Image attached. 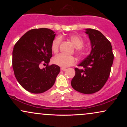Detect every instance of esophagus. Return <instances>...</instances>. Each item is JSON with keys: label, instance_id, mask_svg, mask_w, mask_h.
Returning <instances> with one entry per match:
<instances>
[{"label": "esophagus", "instance_id": "esophagus-1", "mask_svg": "<svg viewBox=\"0 0 127 127\" xmlns=\"http://www.w3.org/2000/svg\"><path fill=\"white\" fill-rule=\"evenodd\" d=\"M67 69L65 68H61V70H62V71H65Z\"/></svg>", "mask_w": 127, "mask_h": 127}]
</instances>
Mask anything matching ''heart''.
Wrapping results in <instances>:
<instances>
[{"mask_svg": "<svg viewBox=\"0 0 127 127\" xmlns=\"http://www.w3.org/2000/svg\"><path fill=\"white\" fill-rule=\"evenodd\" d=\"M69 39L75 46V52L76 54L80 57L84 56L87 54V49L83 46L85 43L84 39L81 36L76 34L70 36ZM62 42V38L60 36H57L53 39L51 43V49L54 54L59 52ZM53 62L55 64L62 67V68H65L75 64L76 63V59L73 56H67L63 54H59L54 58Z\"/></svg>", "mask_w": 127, "mask_h": 127, "instance_id": "1", "label": "heart"}]
</instances>
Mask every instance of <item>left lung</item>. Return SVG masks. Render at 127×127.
Returning a JSON list of instances; mask_svg holds the SVG:
<instances>
[{"label":"left lung","mask_w":127,"mask_h":127,"mask_svg":"<svg viewBox=\"0 0 127 127\" xmlns=\"http://www.w3.org/2000/svg\"><path fill=\"white\" fill-rule=\"evenodd\" d=\"M91 40L90 54L76 67L71 85L76 91L83 94H93L105 85L111 71L114 55L110 41L100 32L86 29Z\"/></svg>","instance_id":"1"}]
</instances>
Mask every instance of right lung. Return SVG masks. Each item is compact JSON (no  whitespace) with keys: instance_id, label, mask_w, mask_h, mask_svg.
<instances>
[{"instance_id":"add662e5","label":"right lung","mask_w":127,"mask_h":127,"mask_svg":"<svg viewBox=\"0 0 127 127\" xmlns=\"http://www.w3.org/2000/svg\"><path fill=\"white\" fill-rule=\"evenodd\" d=\"M54 32L49 29L29 30L14 45L12 68L19 84L34 94L43 93L54 85L60 71L57 65H49L52 57L51 43ZM42 65H46L41 68Z\"/></svg>"}]
</instances>
